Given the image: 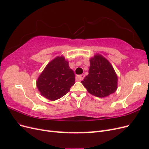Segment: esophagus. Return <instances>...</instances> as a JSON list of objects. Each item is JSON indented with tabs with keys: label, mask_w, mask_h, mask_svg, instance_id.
<instances>
[{
	"label": "esophagus",
	"mask_w": 149,
	"mask_h": 149,
	"mask_svg": "<svg viewBox=\"0 0 149 149\" xmlns=\"http://www.w3.org/2000/svg\"><path fill=\"white\" fill-rule=\"evenodd\" d=\"M84 78V74H81V75H78L76 76V79L77 80H82Z\"/></svg>",
	"instance_id": "obj_1"
}]
</instances>
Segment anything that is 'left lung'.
Here are the masks:
<instances>
[{"instance_id": "8db88e82", "label": "left lung", "mask_w": 149, "mask_h": 149, "mask_svg": "<svg viewBox=\"0 0 149 149\" xmlns=\"http://www.w3.org/2000/svg\"><path fill=\"white\" fill-rule=\"evenodd\" d=\"M81 83L92 95L104 97L116 91L118 76L108 60L97 54L90 60L89 74Z\"/></svg>"}]
</instances>
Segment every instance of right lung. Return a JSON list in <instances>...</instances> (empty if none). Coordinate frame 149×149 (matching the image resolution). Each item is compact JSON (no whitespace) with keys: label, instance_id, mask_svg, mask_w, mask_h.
Here are the masks:
<instances>
[{"label":"right lung","instance_id":"obj_1","mask_svg":"<svg viewBox=\"0 0 149 149\" xmlns=\"http://www.w3.org/2000/svg\"><path fill=\"white\" fill-rule=\"evenodd\" d=\"M75 83L73 71L63 56L56 57L47 65L38 78L37 85L42 96L55 101L65 96Z\"/></svg>","mask_w":149,"mask_h":149}]
</instances>
